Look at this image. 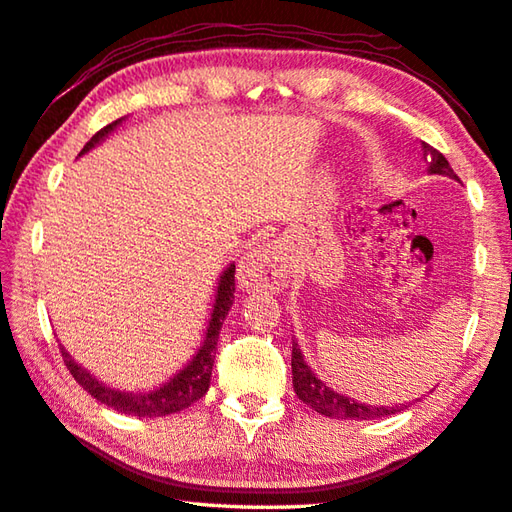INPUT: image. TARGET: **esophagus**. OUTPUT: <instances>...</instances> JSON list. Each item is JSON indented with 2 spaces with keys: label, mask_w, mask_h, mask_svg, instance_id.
Masks as SVG:
<instances>
[{
  "label": "esophagus",
  "mask_w": 512,
  "mask_h": 512,
  "mask_svg": "<svg viewBox=\"0 0 512 512\" xmlns=\"http://www.w3.org/2000/svg\"><path fill=\"white\" fill-rule=\"evenodd\" d=\"M237 280L244 291H282L286 284V266L282 248L277 244H264L244 255L237 268Z\"/></svg>",
  "instance_id": "obj_1"
}]
</instances>
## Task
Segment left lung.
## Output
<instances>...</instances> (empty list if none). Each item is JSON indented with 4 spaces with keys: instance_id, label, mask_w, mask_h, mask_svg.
Segmentation results:
<instances>
[{
    "instance_id": "1",
    "label": "left lung",
    "mask_w": 512,
    "mask_h": 512,
    "mask_svg": "<svg viewBox=\"0 0 512 512\" xmlns=\"http://www.w3.org/2000/svg\"><path fill=\"white\" fill-rule=\"evenodd\" d=\"M421 147H423V159L427 161V174H441L459 181V176L454 174L448 159H445L439 150H434V147H430L427 143H421ZM291 369H293V389L297 398L304 401L306 405H311V410H315L318 414L338 418V421L340 418H351V421H374V418H383L410 407V405H401V407L365 405V403L353 401L349 396L333 392V389L327 383H322V380L313 374L311 367L306 365V358L300 345H297V340H293Z\"/></svg>"
}]
</instances>
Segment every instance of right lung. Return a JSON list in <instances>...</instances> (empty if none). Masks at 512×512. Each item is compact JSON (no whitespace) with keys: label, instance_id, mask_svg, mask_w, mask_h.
Segmentation results:
<instances>
[{"label":"right lung","instance_id":"add662e5","mask_svg":"<svg viewBox=\"0 0 512 512\" xmlns=\"http://www.w3.org/2000/svg\"><path fill=\"white\" fill-rule=\"evenodd\" d=\"M123 120L125 118H118L111 125L102 127L98 134L91 136V141L82 147L80 156L87 154L89 150H94L96 145L105 141V138L114 132ZM232 302H235V264H228L226 271L219 275L215 302H212L210 320H208L206 336H203L201 347L194 351V356L185 362V365L176 371L172 378H167L163 385L150 389V392H125V389L109 387L91 374V371L78 365L67 349L60 347L64 365L69 367L71 376L78 380V385L82 389H87L96 401H100L107 407H114V410L120 414H129L138 418H156V416L176 414L185 410V407H190L192 403H197L199 398L206 396L210 387L212 365H215L219 331H221V324L226 320Z\"/></svg>","mask_w":512,"mask_h":512}]
</instances>
